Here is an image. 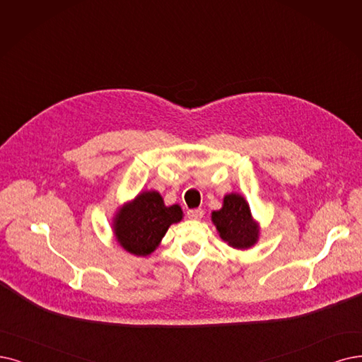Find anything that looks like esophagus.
Segmentation results:
<instances>
[{
	"label": "esophagus",
	"instance_id": "34e87169",
	"mask_svg": "<svg viewBox=\"0 0 362 362\" xmlns=\"http://www.w3.org/2000/svg\"><path fill=\"white\" fill-rule=\"evenodd\" d=\"M204 211L202 209H190V211H187V216H189L190 220H200L202 216H204Z\"/></svg>",
	"mask_w": 362,
	"mask_h": 362
}]
</instances>
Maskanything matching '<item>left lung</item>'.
<instances>
[{"label": "left lung", "mask_w": 362, "mask_h": 362, "mask_svg": "<svg viewBox=\"0 0 362 362\" xmlns=\"http://www.w3.org/2000/svg\"><path fill=\"white\" fill-rule=\"evenodd\" d=\"M211 220L220 238L235 250H250L259 239V223L254 220L250 204L239 193H228L223 206L212 211Z\"/></svg>", "instance_id": "obj_1"}]
</instances>
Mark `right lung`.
Returning <instances> with one entry per match:
<instances>
[{"label": "right lung", "mask_w": 362, "mask_h": 362, "mask_svg": "<svg viewBox=\"0 0 362 362\" xmlns=\"http://www.w3.org/2000/svg\"><path fill=\"white\" fill-rule=\"evenodd\" d=\"M184 218L180 205L166 206L156 190L141 192L112 216V233L120 247L136 257H147L160 245L168 228Z\"/></svg>", "instance_id": "add662e5"}]
</instances>
